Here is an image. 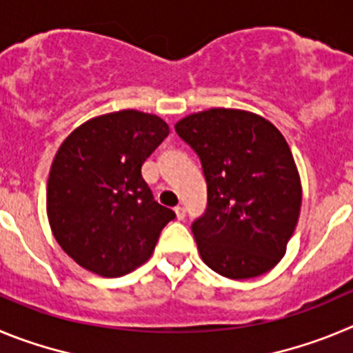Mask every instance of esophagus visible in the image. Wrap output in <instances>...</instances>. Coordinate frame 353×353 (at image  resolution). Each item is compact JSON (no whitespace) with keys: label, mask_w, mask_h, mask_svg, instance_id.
<instances>
[{"label":"esophagus","mask_w":353,"mask_h":353,"mask_svg":"<svg viewBox=\"0 0 353 353\" xmlns=\"http://www.w3.org/2000/svg\"><path fill=\"white\" fill-rule=\"evenodd\" d=\"M176 216H177V220H184V218H186V209H184L183 205H177Z\"/></svg>","instance_id":"1"}]
</instances>
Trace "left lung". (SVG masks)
<instances>
[{"instance_id":"left-lung-1","label":"left lung","mask_w":353,"mask_h":353,"mask_svg":"<svg viewBox=\"0 0 353 353\" xmlns=\"http://www.w3.org/2000/svg\"><path fill=\"white\" fill-rule=\"evenodd\" d=\"M208 181V211L193 223L205 265L230 279L271 271L299 221L303 186L287 141L259 114L214 109L176 123Z\"/></svg>"}]
</instances>
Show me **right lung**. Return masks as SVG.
Wrapping results in <instances>:
<instances>
[{"instance_id": "1", "label": "right lung", "mask_w": 353, "mask_h": 353, "mask_svg": "<svg viewBox=\"0 0 353 353\" xmlns=\"http://www.w3.org/2000/svg\"><path fill=\"white\" fill-rule=\"evenodd\" d=\"M169 135V125L141 110L88 119L59 145L47 181L54 239L81 268L117 278L153 255L176 218L142 179V163Z\"/></svg>"}]
</instances>
